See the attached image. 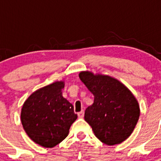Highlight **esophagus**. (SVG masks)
<instances>
[{
  "label": "esophagus",
  "instance_id": "esophagus-1",
  "mask_svg": "<svg viewBox=\"0 0 161 161\" xmlns=\"http://www.w3.org/2000/svg\"><path fill=\"white\" fill-rule=\"evenodd\" d=\"M78 118H80V119H83V116H84V111L82 110V111H80L79 113H78Z\"/></svg>",
  "mask_w": 161,
  "mask_h": 161
}]
</instances>
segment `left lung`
<instances>
[{
  "instance_id": "8db88e82",
  "label": "left lung",
  "mask_w": 161,
  "mask_h": 161,
  "mask_svg": "<svg viewBox=\"0 0 161 161\" xmlns=\"http://www.w3.org/2000/svg\"><path fill=\"white\" fill-rule=\"evenodd\" d=\"M79 78L94 96L84 119L94 135L107 145L127 140L135 130L140 114V105L132 92L117 78L90 71H82Z\"/></svg>"
}]
</instances>
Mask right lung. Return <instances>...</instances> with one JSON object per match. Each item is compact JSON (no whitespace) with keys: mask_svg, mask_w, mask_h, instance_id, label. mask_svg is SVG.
<instances>
[{"mask_svg":"<svg viewBox=\"0 0 161 161\" xmlns=\"http://www.w3.org/2000/svg\"><path fill=\"white\" fill-rule=\"evenodd\" d=\"M64 81H56L31 93L24 102L21 121L33 142L45 148L61 143L77 119L73 106L63 97Z\"/></svg>","mask_w":161,"mask_h":161,"instance_id":"right-lung-1","label":"right lung"}]
</instances>
